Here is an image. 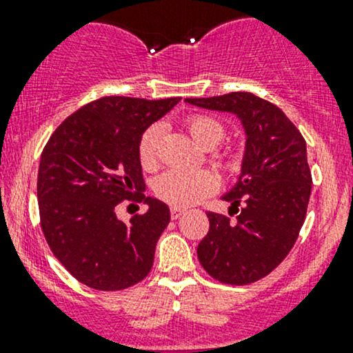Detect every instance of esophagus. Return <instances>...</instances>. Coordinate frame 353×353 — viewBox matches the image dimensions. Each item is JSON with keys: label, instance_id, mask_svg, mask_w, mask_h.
<instances>
[{"label": "esophagus", "instance_id": "34e87169", "mask_svg": "<svg viewBox=\"0 0 353 353\" xmlns=\"http://www.w3.org/2000/svg\"><path fill=\"white\" fill-rule=\"evenodd\" d=\"M183 213H184L183 208H177V206H172V208H170V219L177 220L181 215H183Z\"/></svg>", "mask_w": 353, "mask_h": 353}]
</instances>
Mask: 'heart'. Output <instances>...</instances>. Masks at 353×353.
Instances as JSON below:
<instances>
[{
    "label": "heart",
    "instance_id": "1",
    "mask_svg": "<svg viewBox=\"0 0 353 353\" xmlns=\"http://www.w3.org/2000/svg\"><path fill=\"white\" fill-rule=\"evenodd\" d=\"M191 137L201 147L213 145L215 147L223 138V126L220 121L210 116H191L186 121ZM162 137V126L152 124L143 131L138 143V159L145 169H152L157 163L159 143ZM239 165L237 155L229 154L225 157L227 169H236ZM216 190L215 174L205 169H170L163 172L155 183V193L160 199L174 206H193L203 201Z\"/></svg>",
    "mask_w": 353,
    "mask_h": 353
}]
</instances>
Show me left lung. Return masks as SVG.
Wrapping results in <instances>:
<instances>
[{
	"mask_svg": "<svg viewBox=\"0 0 353 353\" xmlns=\"http://www.w3.org/2000/svg\"><path fill=\"white\" fill-rule=\"evenodd\" d=\"M186 102L236 114L245 133L239 179L223 194L237 216L206 213L210 230L198 259L222 283L258 282L285 259L305 220L312 186L305 140L282 109L249 92Z\"/></svg>",
	"mask_w": 353,
	"mask_h": 353,
	"instance_id": "8db88e82",
	"label": "left lung"
}]
</instances>
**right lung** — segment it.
Masks as SVG:
<instances>
[{"mask_svg":"<svg viewBox=\"0 0 353 353\" xmlns=\"http://www.w3.org/2000/svg\"><path fill=\"white\" fill-rule=\"evenodd\" d=\"M181 97H102L66 117L41 155L37 199L52 254L87 287L123 290L141 282L170 222L169 206L145 194L138 143ZM124 199H145L147 214L117 219Z\"/></svg>","mask_w":353,"mask_h":353,"instance_id":"add662e5","label":"right lung"}]
</instances>
